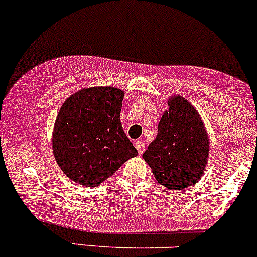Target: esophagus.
<instances>
[{
  "mask_svg": "<svg viewBox=\"0 0 257 257\" xmlns=\"http://www.w3.org/2000/svg\"><path fill=\"white\" fill-rule=\"evenodd\" d=\"M135 147H137L139 154H142L145 152V150H146V145H145V142L141 140H138L135 142Z\"/></svg>",
  "mask_w": 257,
  "mask_h": 257,
  "instance_id": "esophagus-1",
  "label": "esophagus"
}]
</instances>
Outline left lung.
Instances as JSON below:
<instances>
[{
    "label": "left lung",
    "mask_w": 257,
    "mask_h": 257,
    "mask_svg": "<svg viewBox=\"0 0 257 257\" xmlns=\"http://www.w3.org/2000/svg\"><path fill=\"white\" fill-rule=\"evenodd\" d=\"M158 134L142 154L154 178L170 190H181L199 182L206 170L209 138L200 113L187 99L168 100Z\"/></svg>",
    "instance_id": "1"
}]
</instances>
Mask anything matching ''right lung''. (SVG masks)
<instances>
[{"label":"right lung","instance_id":"obj_1","mask_svg":"<svg viewBox=\"0 0 257 257\" xmlns=\"http://www.w3.org/2000/svg\"><path fill=\"white\" fill-rule=\"evenodd\" d=\"M123 98L120 88L89 87L72 94L61 106L52 132V153L75 183L97 187L138 156L120 124Z\"/></svg>","mask_w":257,"mask_h":257}]
</instances>
